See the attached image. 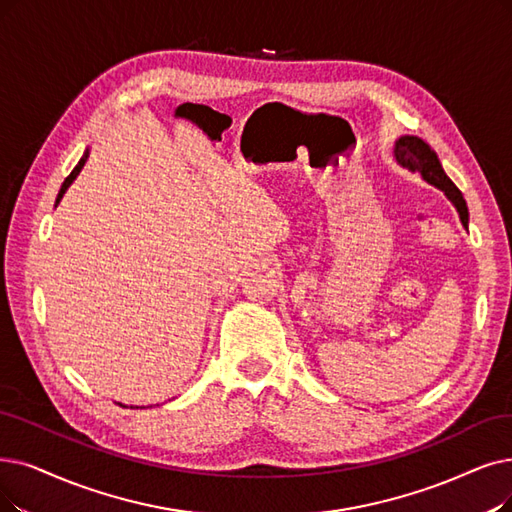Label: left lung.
<instances>
[{"label":"left lung","mask_w":512,"mask_h":512,"mask_svg":"<svg viewBox=\"0 0 512 512\" xmlns=\"http://www.w3.org/2000/svg\"><path fill=\"white\" fill-rule=\"evenodd\" d=\"M393 157L401 168H407L410 172H418L422 176V180L428 182V185L441 189L445 193V197L454 203V208L460 216V222L464 224V229H468L466 201H464L462 193L458 191V187L443 172V166H441L437 153L431 149V145H428L426 140H422L418 136H410V134L399 136L395 140Z\"/></svg>","instance_id":"obj_1"}]
</instances>
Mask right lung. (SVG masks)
I'll return each instance as SVG.
<instances>
[{"instance_id": "right-lung-1", "label": "right lung", "mask_w": 512, "mask_h": 512, "mask_svg": "<svg viewBox=\"0 0 512 512\" xmlns=\"http://www.w3.org/2000/svg\"><path fill=\"white\" fill-rule=\"evenodd\" d=\"M88 157H90V147L84 151V155H81V159L77 161V166L73 168V172L65 178V182H63V187H60V191H58V197H56V203H54V208L58 206V203H60V199H63V195L67 193V189L73 185V180L79 176V172L81 170H84V166H86V161H88ZM121 405V403H119ZM121 407H126V405H121ZM132 410H134V407H132ZM136 410H138V407H136Z\"/></svg>"}]
</instances>
